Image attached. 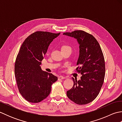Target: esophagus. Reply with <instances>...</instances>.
Returning a JSON list of instances; mask_svg holds the SVG:
<instances>
[{
    "mask_svg": "<svg viewBox=\"0 0 122 122\" xmlns=\"http://www.w3.org/2000/svg\"><path fill=\"white\" fill-rule=\"evenodd\" d=\"M58 78V80H60L66 79V77H63V76H59Z\"/></svg>",
    "mask_w": 122,
    "mask_h": 122,
    "instance_id": "34e87169",
    "label": "esophagus"
}]
</instances>
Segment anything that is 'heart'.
Masks as SVG:
<instances>
[{"mask_svg":"<svg viewBox=\"0 0 122 122\" xmlns=\"http://www.w3.org/2000/svg\"><path fill=\"white\" fill-rule=\"evenodd\" d=\"M66 48H71L70 47V46H68L64 45V46H62L61 49H66Z\"/></svg>","mask_w":122,"mask_h":122,"instance_id":"1","label":"heart"}]
</instances>
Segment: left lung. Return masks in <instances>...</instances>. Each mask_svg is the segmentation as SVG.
Wrapping results in <instances>:
<instances>
[{
  "mask_svg": "<svg viewBox=\"0 0 122 122\" xmlns=\"http://www.w3.org/2000/svg\"><path fill=\"white\" fill-rule=\"evenodd\" d=\"M63 35L76 39L79 44L76 70L82 74L79 81L72 77L73 86L66 92L67 97L77 104H86L97 97L104 82L105 65L102 49L92 35L83 30Z\"/></svg>",
  "mask_w": 122,
  "mask_h": 122,
  "instance_id": "1",
  "label": "left lung"
}]
</instances>
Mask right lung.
<instances>
[{
	"label": "right lung",
	"instance_id": "right-lung-1",
	"mask_svg": "<svg viewBox=\"0 0 122 122\" xmlns=\"http://www.w3.org/2000/svg\"><path fill=\"white\" fill-rule=\"evenodd\" d=\"M60 34L36 31L25 39L20 47L15 64L18 90L31 103H39L50 93L51 85L58 77L41 69V61L50 43Z\"/></svg>",
	"mask_w": 122,
	"mask_h": 122
}]
</instances>
